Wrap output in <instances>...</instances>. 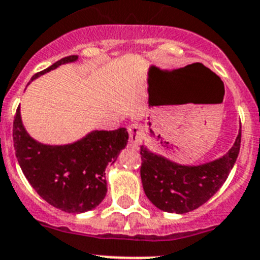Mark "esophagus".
Wrapping results in <instances>:
<instances>
[{"instance_id":"34e87169","label":"esophagus","mask_w":260,"mask_h":260,"mask_svg":"<svg viewBox=\"0 0 260 260\" xmlns=\"http://www.w3.org/2000/svg\"><path fill=\"white\" fill-rule=\"evenodd\" d=\"M128 133H129V141L133 146H137V145L141 144L144 132H142V127L140 123H132V124L128 127Z\"/></svg>"}]
</instances>
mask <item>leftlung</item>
<instances>
[{
    "label": "left lung",
    "mask_w": 260,
    "mask_h": 260,
    "mask_svg": "<svg viewBox=\"0 0 260 260\" xmlns=\"http://www.w3.org/2000/svg\"><path fill=\"white\" fill-rule=\"evenodd\" d=\"M240 145L241 129L224 156L198 167L178 166L142 146L140 173L145 193L164 212L182 214L198 209L222 187L239 156Z\"/></svg>",
    "instance_id": "obj_1"
}]
</instances>
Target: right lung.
Listing matches in <instances>:
<instances>
[{
    "instance_id": "obj_1",
    "label": "right lung",
    "mask_w": 260,
    "mask_h": 260,
    "mask_svg": "<svg viewBox=\"0 0 260 260\" xmlns=\"http://www.w3.org/2000/svg\"><path fill=\"white\" fill-rule=\"evenodd\" d=\"M77 59V55L62 57L31 79ZM13 138L19 166L38 195L62 212L83 213L96 208L105 198V168L127 146L128 132L125 128L94 131L75 144L47 146L29 137L18 108Z\"/></svg>"
}]
</instances>
